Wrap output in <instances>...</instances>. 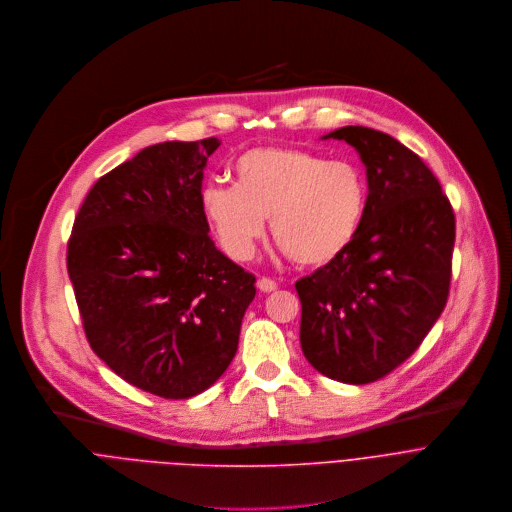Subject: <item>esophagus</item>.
I'll return each mask as SVG.
<instances>
[{
  "mask_svg": "<svg viewBox=\"0 0 512 512\" xmlns=\"http://www.w3.org/2000/svg\"><path fill=\"white\" fill-rule=\"evenodd\" d=\"M258 288H260V292H274L278 288V284L272 278H260Z\"/></svg>",
  "mask_w": 512,
  "mask_h": 512,
  "instance_id": "1",
  "label": "esophagus"
}]
</instances>
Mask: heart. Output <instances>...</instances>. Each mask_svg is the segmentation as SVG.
<instances>
[{
  "label": "heart",
  "instance_id": "1",
  "mask_svg": "<svg viewBox=\"0 0 512 512\" xmlns=\"http://www.w3.org/2000/svg\"><path fill=\"white\" fill-rule=\"evenodd\" d=\"M367 197V179L351 161L298 147H254L234 161V183H208L199 203L232 260L254 256L270 220L276 246L292 262L321 268L355 242Z\"/></svg>",
  "mask_w": 512,
  "mask_h": 512
}]
</instances>
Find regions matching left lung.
Here are the masks:
<instances>
[{
  "label": "left lung",
  "instance_id": "left-lung-1",
  "mask_svg": "<svg viewBox=\"0 0 512 512\" xmlns=\"http://www.w3.org/2000/svg\"><path fill=\"white\" fill-rule=\"evenodd\" d=\"M367 173V212L351 248L296 282L300 347L319 373L351 385L385 377L442 315L456 220L428 165L393 137L343 127Z\"/></svg>",
  "mask_w": 512,
  "mask_h": 512
}]
</instances>
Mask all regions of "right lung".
<instances>
[{
	"mask_svg": "<svg viewBox=\"0 0 512 512\" xmlns=\"http://www.w3.org/2000/svg\"><path fill=\"white\" fill-rule=\"evenodd\" d=\"M216 137L165 141L102 175L68 242V276L92 351L165 399L212 387L238 351L256 278L224 256L201 212Z\"/></svg>",
	"mask_w": 512,
	"mask_h": 512,
	"instance_id": "obj_1",
	"label": "right lung"
}]
</instances>
